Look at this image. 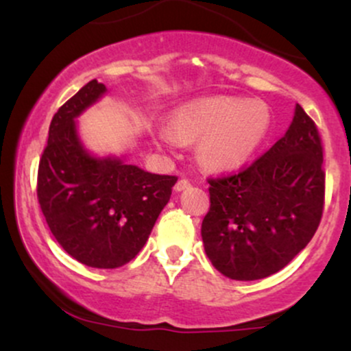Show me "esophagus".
I'll return each instance as SVG.
<instances>
[{"label":"esophagus","instance_id":"1","mask_svg":"<svg viewBox=\"0 0 351 351\" xmlns=\"http://www.w3.org/2000/svg\"><path fill=\"white\" fill-rule=\"evenodd\" d=\"M189 186H191V183H189L188 180H184V178H181V180H178L176 181V184H175V191H184V189H188Z\"/></svg>","mask_w":351,"mask_h":351}]
</instances>
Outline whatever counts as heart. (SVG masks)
Segmentation results:
<instances>
[{
    "label": "heart",
    "instance_id": "heart-1",
    "mask_svg": "<svg viewBox=\"0 0 351 351\" xmlns=\"http://www.w3.org/2000/svg\"><path fill=\"white\" fill-rule=\"evenodd\" d=\"M271 123V110L264 102L215 95L175 108L170 127H160L156 140L167 147L198 140L196 155L203 167L231 171L251 160L267 138Z\"/></svg>",
    "mask_w": 351,
    "mask_h": 351
}]
</instances>
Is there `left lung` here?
<instances>
[{
	"mask_svg": "<svg viewBox=\"0 0 351 351\" xmlns=\"http://www.w3.org/2000/svg\"><path fill=\"white\" fill-rule=\"evenodd\" d=\"M324 152L299 104L287 132L251 167L209 180L201 224L206 256L223 276L257 280L284 269L310 243L324 211Z\"/></svg>",
	"mask_w": 351,
	"mask_h": 351,
	"instance_id": "8db88e82",
	"label": "left lung"
}]
</instances>
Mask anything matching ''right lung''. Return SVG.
Wrapping results in <instances>:
<instances>
[{
    "mask_svg": "<svg viewBox=\"0 0 351 351\" xmlns=\"http://www.w3.org/2000/svg\"><path fill=\"white\" fill-rule=\"evenodd\" d=\"M106 94L90 80L52 117L38 199L64 251L88 267L115 269L142 251L178 178L145 171L127 155L87 150L75 120Z\"/></svg>",
    "mask_w": 351,
    "mask_h": 351,
    "instance_id": "obj_1",
    "label": "right lung"
}]
</instances>
